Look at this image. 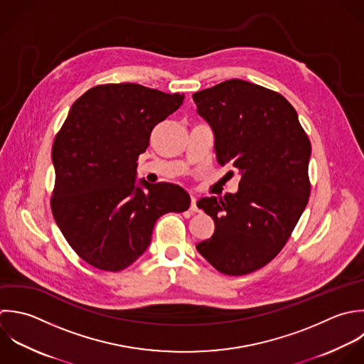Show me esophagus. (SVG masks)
I'll return each instance as SVG.
<instances>
[{"label": "esophagus", "mask_w": 364, "mask_h": 364, "mask_svg": "<svg viewBox=\"0 0 364 364\" xmlns=\"http://www.w3.org/2000/svg\"><path fill=\"white\" fill-rule=\"evenodd\" d=\"M190 211H193V213H200V208H198V205H197V198H196V197H191Z\"/></svg>", "instance_id": "34e87169"}]
</instances>
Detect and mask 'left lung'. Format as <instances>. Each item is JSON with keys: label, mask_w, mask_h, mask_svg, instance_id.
Returning <instances> with one entry per match:
<instances>
[{"label": "left lung", "mask_w": 364, "mask_h": 364, "mask_svg": "<svg viewBox=\"0 0 364 364\" xmlns=\"http://www.w3.org/2000/svg\"><path fill=\"white\" fill-rule=\"evenodd\" d=\"M193 99L217 161L241 174L235 194L197 203L215 224L197 251L221 274L245 275L281 252L309 201L311 141L294 106L264 86L230 79Z\"/></svg>", "instance_id": "1"}]
</instances>
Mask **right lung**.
Instances as JSON below:
<instances>
[{
  "instance_id": "add662e5",
  "label": "right lung",
  "mask_w": 364,
  "mask_h": 364,
  "mask_svg": "<svg viewBox=\"0 0 364 364\" xmlns=\"http://www.w3.org/2000/svg\"><path fill=\"white\" fill-rule=\"evenodd\" d=\"M183 100L184 95L137 83H107L72 105L52 146L50 208L68 244L89 265L127 268L147 250L163 214L190 207L177 184H136L137 159L153 129Z\"/></svg>"
}]
</instances>
